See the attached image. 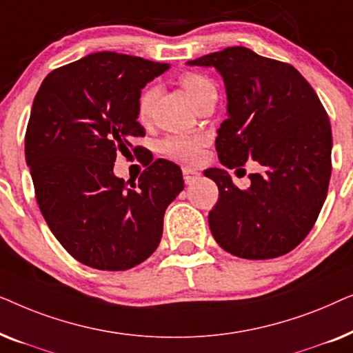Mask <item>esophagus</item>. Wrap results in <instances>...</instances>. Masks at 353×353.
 Listing matches in <instances>:
<instances>
[{
  "instance_id": "34e87169",
  "label": "esophagus",
  "mask_w": 353,
  "mask_h": 353,
  "mask_svg": "<svg viewBox=\"0 0 353 353\" xmlns=\"http://www.w3.org/2000/svg\"><path fill=\"white\" fill-rule=\"evenodd\" d=\"M183 176H185V183L186 185H190V183L194 180V178L199 176V172L196 170V168H191V167H183Z\"/></svg>"
}]
</instances>
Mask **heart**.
<instances>
[{
    "instance_id": "1",
    "label": "heart",
    "mask_w": 353,
    "mask_h": 353,
    "mask_svg": "<svg viewBox=\"0 0 353 353\" xmlns=\"http://www.w3.org/2000/svg\"><path fill=\"white\" fill-rule=\"evenodd\" d=\"M180 83L194 104L199 103V101L204 98L209 91L215 90L214 83H212L207 77L201 74H192V72L181 75ZM152 101H154V88L152 86H149V88L143 91L141 98H139V103H138L139 119L148 117L149 110H151ZM202 146H204V139L201 137H196V134H186V133L168 134V137L163 138L161 143V149L163 154H167V156L183 162H196L202 154Z\"/></svg>"
}]
</instances>
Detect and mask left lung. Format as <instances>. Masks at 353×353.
<instances>
[{
	"instance_id": "1",
	"label": "left lung",
	"mask_w": 353,
	"mask_h": 353,
	"mask_svg": "<svg viewBox=\"0 0 353 353\" xmlns=\"http://www.w3.org/2000/svg\"><path fill=\"white\" fill-rule=\"evenodd\" d=\"M188 65L214 67L223 79L226 115L215 148L221 165L255 161L243 191L225 168L204 175L219 186L209 212L216 243L241 259H274L291 252L310 233L325 204L331 178V125L308 81L284 62L244 46L226 48Z\"/></svg>"
}]
</instances>
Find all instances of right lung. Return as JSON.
<instances>
[{"label":"right lung","mask_w":353,"mask_h":353,"mask_svg":"<svg viewBox=\"0 0 353 353\" xmlns=\"http://www.w3.org/2000/svg\"><path fill=\"white\" fill-rule=\"evenodd\" d=\"M168 69L94 52L52 70L33 99L26 161L37 202L62 248L91 268L122 272L144 262L161 243L165 209L185 188L181 168L165 159H151L132 186L114 173L117 151L144 137L141 90Z\"/></svg>","instance_id":"add662e5"}]
</instances>
